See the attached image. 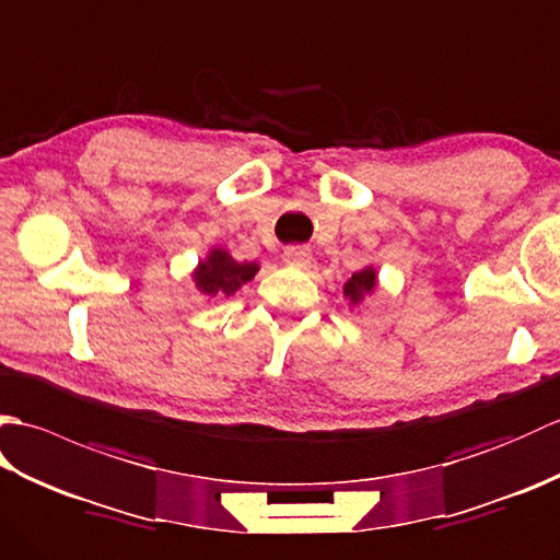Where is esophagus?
Instances as JSON below:
<instances>
[{
  "instance_id": "esophagus-1",
  "label": "esophagus",
  "mask_w": 560,
  "mask_h": 560,
  "mask_svg": "<svg viewBox=\"0 0 560 560\" xmlns=\"http://www.w3.org/2000/svg\"><path fill=\"white\" fill-rule=\"evenodd\" d=\"M283 261H287V265H291V267H307L313 261V255L307 253L305 247L293 245V247L283 249Z\"/></svg>"
}]
</instances>
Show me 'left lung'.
<instances>
[{
  "instance_id": "1",
  "label": "left lung",
  "mask_w": 560,
  "mask_h": 560,
  "mask_svg": "<svg viewBox=\"0 0 560 560\" xmlns=\"http://www.w3.org/2000/svg\"><path fill=\"white\" fill-rule=\"evenodd\" d=\"M377 287V273L373 267H365L361 271L351 273V279L343 283V295L349 299L351 307H359L365 295H371Z\"/></svg>"
}]
</instances>
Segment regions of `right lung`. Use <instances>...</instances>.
Returning a JSON list of instances; mask_svg holds the SVG:
<instances>
[{
  "label": "right lung",
  "instance_id": "right-lung-1",
  "mask_svg": "<svg viewBox=\"0 0 560 560\" xmlns=\"http://www.w3.org/2000/svg\"><path fill=\"white\" fill-rule=\"evenodd\" d=\"M257 271V261H235L225 249L213 247L207 259L197 265L192 279L199 293L219 299V295H233L243 283L253 281Z\"/></svg>",
  "mask_w": 560,
  "mask_h": 560
}]
</instances>
